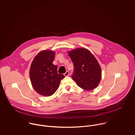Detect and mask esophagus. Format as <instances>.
Returning <instances> with one entry per match:
<instances>
[{
  "instance_id": "34e87169",
  "label": "esophagus",
  "mask_w": 135,
  "mask_h": 135,
  "mask_svg": "<svg viewBox=\"0 0 135 135\" xmlns=\"http://www.w3.org/2000/svg\"><path fill=\"white\" fill-rule=\"evenodd\" d=\"M64 75L65 76H69V71H66V72L64 74Z\"/></svg>"
}]
</instances>
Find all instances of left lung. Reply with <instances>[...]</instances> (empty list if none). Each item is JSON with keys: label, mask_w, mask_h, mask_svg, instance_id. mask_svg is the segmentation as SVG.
Masks as SVG:
<instances>
[{"label": "left lung", "mask_w": 135, "mask_h": 135, "mask_svg": "<svg viewBox=\"0 0 135 135\" xmlns=\"http://www.w3.org/2000/svg\"><path fill=\"white\" fill-rule=\"evenodd\" d=\"M74 70L72 79L77 85L86 90H91L99 84L102 72L96 58L85 48H77L68 51Z\"/></svg>", "instance_id": "obj_1"}]
</instances>
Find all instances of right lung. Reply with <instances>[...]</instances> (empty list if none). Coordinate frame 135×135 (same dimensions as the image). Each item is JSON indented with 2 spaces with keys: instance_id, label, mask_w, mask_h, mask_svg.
<instances>
[{
  "instance_id": "add662e5",
  "label": "right lung",
  "mask_w": 135,
  "mask_h": 135,
  "mask_svg": "<svg viewBox=\"0 0 135 135\" xmlns=\"http://www.w3.org/2000/svg\"><path fill=\"white\" fill-rule=\"evenodd\" d=\"M55 52L50 50L40 51L34 58L30 69L32 87L39 95L49 97L58 89L60 81L65 76L59 74L57 66L52 62Z\"/></svg>"
}]
</instances>
